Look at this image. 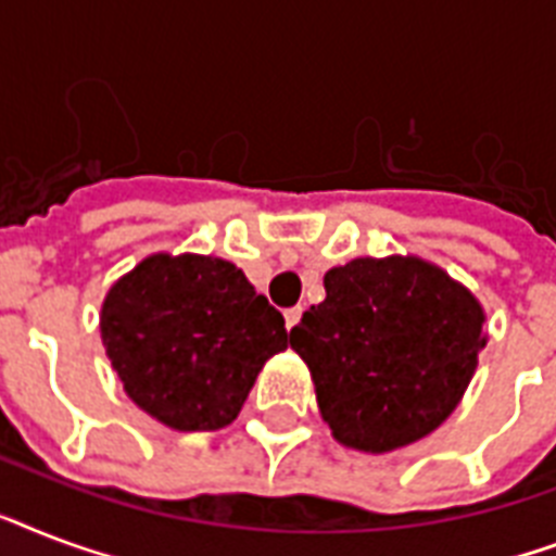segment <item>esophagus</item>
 <instances>
[{
	"label": "esophagus",
	"instance_id": "34e87169",
	"mask_svg": "<svg viewBox=\"0 0 556 556\" xmlns=\"http://www.w3.org/2000/svg\"><path fill=\"white\" fill-rule=\"evenodd\" d=\"M300 317H303V308H300V305L288 308V312H286V329H294L296 323H300Z\"/></svg>",
	"mask_w": 556,
	"mask_h": 556
}]
</instances>
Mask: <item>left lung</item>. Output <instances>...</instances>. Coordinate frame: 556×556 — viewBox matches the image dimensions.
<instances>
[{
  "label": "left lung",
  "instance_id": "left-lung-1",
  "mask_svg": "<svg viewBox=\"0 0 556 556\" xmlns=\"http://www.w3.org/2000/svg\"><path fill=\"white\" fill-rule=\"evenodd\" d=\"M291 329L334 439L387 453L432 432L465 395L484 346L476 296L415 256L352 260Z\"/></svg>",
  "mask_w": 556,
  "mask_h": 556
}]
</instances>
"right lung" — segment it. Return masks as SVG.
<instances>
[{
  "label": "right lung",
  "mask_w": 556,
  "mask_h": 556,
  "mask_svg": "<svg viewBox=\"0 0 556 556\" xmlns=\"http://www.w3.org/2000/svg\"><path fill=\"white\" fill-rule=\"evenodd\" d=\"M100 334L126 395L173 430L233 421L291 334L233 262L150 256L109 291Z\"/></svg>",
  "instance_id": "1"
}]
</instances>
